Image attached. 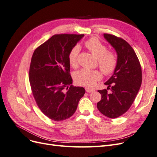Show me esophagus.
<instances>
[{
  "label": "esophagus",
  "instance_id": "obj_1",
  "mask_svg": "<svg viewBox=\"0 0 157 157\" xmlns=\"http://www.w3.org/2000/svg\"><path fill=\"white\" fill-rule=\"evenodd\" d=\"M86 92H88V93H92V92H94L95 90H94V89H92V88H86Z\"/></svg>",
  "mask_w": 157,
  "mask_h": 157
}]
</instances>
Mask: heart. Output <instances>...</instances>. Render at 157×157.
Listing matches in <instances>:
<instances>
[{
	"label": "heart",
	"mask_w": 157,
	"mask_h": 157,
	"mask_svg": "<svg viewBox=\"0 0 157 157\" xmlns=\"http://www.w3.org/2000/svg\"><path fill=\"white\" fill-rule=\"evenodd\" d=\"M85 46L98 59L99 68L103 73L109 75L113 72L117 64V56L113 52H107V47L96 38H92L87 40L85 42ZM80 50L78 46H75L69 54V63L73 67H77L78 65V56ZM101 77V74L99 71L88 69H82L74 75L75 82L86 87L93 86Z\"/></svg>",
	"instance_id": "obj_1"
}]
</instances>
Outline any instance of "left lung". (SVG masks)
<instances>
[{
	"label": "left lung",
	"mask_w": 157,
	"mask_h": 157,
	"mask_svg": "<svg viewBox=\"0 0 157 157\" xmlns=\"http://www.w3.org/2000/svg\"><path fill=\"white\" fill-rule=\"evenodd\" d=\"M103 36L116 51L117 64L113 75L104 83L111 92L98 90L101 99L97 107L103 115L115 118L125 113L134 102L141 84V68L134 49L126 40L105 33Z\"/></svg>",
	"instance_id": "obj_1"
}]
</instances>
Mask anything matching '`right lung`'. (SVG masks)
<instances>
[{
    "label": "right lung",
    "mask_w": 157,
    "mask_h": 157,
    "mask_svg": "<svg viewBox=\"0 0 157 157\" xmlns=\"http://www.w3.org/2000/svg\"><path fill=\"white\" fill-rule=\"evenodd\" d=\"M84 36L55 35L33 54L29 73L33 95L41 111L54 121L72 116L85 94L83 87L72 85L69 61L71 50Z\"/></svg>",
    "instance_id": "right-lung-1"
}]
</instances>
